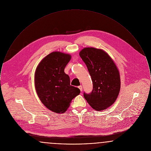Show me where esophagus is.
Instances as JSON below:
<instances>
[{
    "mask_svg": "<svg viewBox=\"0 0 151 151\" xmlns=\"http://www.w3.org/2000/svg\"><path fill=\"white\" fill-rule=\"evenodd\" d=\"M78 87L79 88V90H81V91H82V86H79Z\"/></svg>",
    "mask_w": 151,
    "mask_h": 151,
    "instance_id": "obj_1",
    "label": "esophagus"
}]
</instances>
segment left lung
Wrapping results in <instances>:
<instances>
[{"instance_id": "1", "label": "left lung", "mask_w": 151, "mask_h": 151, "mask_svg": "<svg viewBox=\"0 0 151 151\" xmlns=\"http://www.w3.org/2000/svg\"><path fill=\"white\" fill-rule=\"evenodd\" d=\"M79 56L86 64L93 83L91 93H84V98L95 110H105L115 102L119 95V70L111 57L102 49L83 48Z\"/></svg>"}]
</instances>
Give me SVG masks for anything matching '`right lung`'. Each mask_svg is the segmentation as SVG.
I'll list each match as a JSON object with an SVG mask.
<instances>
[{"instance_id":"add662e5","label":"right lung","mask_w":151,"mask_h":151,"mask_svg":"<svg viewBox=\"0 0 151 151\" xmlns=\"http://www.w3.org/2000/svg\"><path fill=\"white\" fill-rule=\"evenodd\" d=\"M71 56L53 52L44 57L35 74V88L40 101L51 111L63 114L80 90L70 85L69 76L64 72Z\"/></svg>"}]
</instances>
